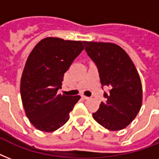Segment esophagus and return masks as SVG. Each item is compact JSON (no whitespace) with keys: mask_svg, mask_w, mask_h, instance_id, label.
<instances>
[{"mask_svg":"<svg viewBox=\"0 0 159 159\" xmlns=\"http://www.w3.org/2000/svg\"><path fill=\"white\" fill-rule=\"evenodd\" d=\"M82 98H83V99H85V100L89 99V97H87V96H84V95H82Z\"/></svg>","mask_w":159,"mask_h":159,"instance_id":"34e87169","label":"esophagus"}]
</instances>
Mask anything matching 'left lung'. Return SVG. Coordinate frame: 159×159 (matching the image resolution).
<instances>
[{"mask_svg": "<svg viewBox=\"0 0 159 159\" xmlns=\"http://www.w3.org/2000/svg\"><path fill=\"white\" fill-rule=\"evenodd\" d=\"M85 50L97 65L106 102L92 114L97 123L109 130L129 125L142 106V85L132 60L123 48L112 43L83 42Z\"/></svg>", "mask_w": 159, "mask_h": 159, "instance_id": "1", "label": "left lung"}]
</instances>
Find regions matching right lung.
Returning <instances> with one entry per match:
<instances>
[{
	"instance_id": "obj_1",
	"label": "right lung",
	"mask_w": 159,
	"mask_h": 159,
	"mask_svg": "<svg viewBox=\"0 0 159 159\" xmlns=\"http://www.w3.org/2000/svg\"><path fill=\"white\" fill-rule=\"evenodd\" d=\"M82 41L45 38L29 55L20 81V95L31 124L43 132H53L69 120L80 96L57 94L64 73L82 53Z\"/></svg>"
}]
</instances>
